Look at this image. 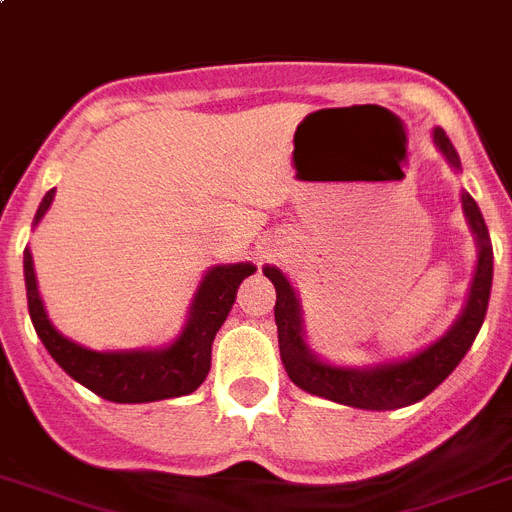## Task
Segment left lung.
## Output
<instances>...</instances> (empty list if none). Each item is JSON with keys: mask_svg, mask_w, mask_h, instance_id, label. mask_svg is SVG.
<instances>
[{"mask_svg": "<svg viewBox=\"0 0 512 512\" xmlns=\"http://www.w3.org/2000/svg\"><path fill=\"white\" fill-rule=\"evenodd\" d=\"M433 144L441 151L453 170L461 172V159L453 149L451 139L443 128H433ZM461 208L466 224L474 234L477 244V265L471 275L469 293L461 314L443 332L438 340L425 345L417 353L394 361L371 363V366H340L324 361L309 348L304 330V314L296 288L286 278L283 270L275 265H265L262 273L268 275L275 286V324H278V348L288 379L299 389L309 391L314 397L330 399L337 404H348L358 410H399L420 402L438 384L451 376V371L461 363L466 350L471 348L474 337L487 314L492 291V242L490 231L484 224L477 201L466 190H461Z\"/></svg>", "mask_w": 512, "mask_h": 512, "instance_id": "1", "label": "left lung"}]
</instances>
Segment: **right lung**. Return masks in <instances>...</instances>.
<instances>
[{"mask_svg":"<svg viewBox=\"0 0 512 512\" xmlns=\"http://www.w3.org/2000/svg\"><path fill=\"white\" fill-rule=\"evenodd\" d=\"M53 195L56 190H48L43 195L41 206L35 211L33 229L41 224L51 208ZM22 270H25L30 319L53 361L59 363L71 379L95 391L97 397L118 404H141L185 397L206 381L211 371L213 337L229 317L239 283L257 268L252 262H226V265L208 268L195 288L193 301L188 306V319L182 324L180 335L162 348L133 350H92L61 335L43 306L33 255L28 247L22 257Z\"/></svg>","mask_w":512,"mask_h":512,"instance_id":"obj_1","label":"right lung"}]
</instances>
